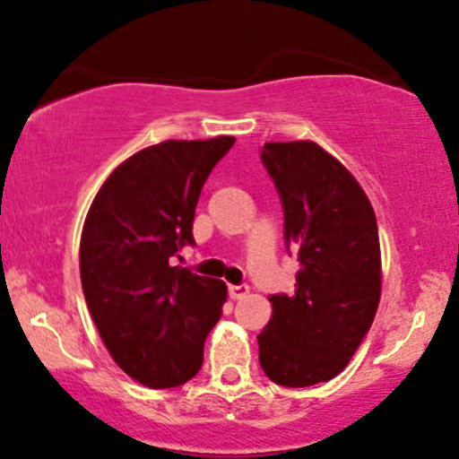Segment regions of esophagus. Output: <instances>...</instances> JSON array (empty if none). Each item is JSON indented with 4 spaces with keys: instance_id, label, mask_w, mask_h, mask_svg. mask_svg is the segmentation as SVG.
<instances>
[{
    "instance_id": "1",
    "label": "esophagus",
    "mask_w": 459,
    "mask_h": 459,
    "mask_svg": "<svg viewBox=\"0 0 459 459\" xmlns=\"http://www.w3.org/2000/svg\"><path fill=\"white\" fill-rule=\"evenodd\" d=\"M247 293H249L247 284H240V287H236V284H231V287H230V298H231V299H243Z\"/></svg>"
}]
</instances>
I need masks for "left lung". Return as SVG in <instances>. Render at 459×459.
<instances>
[{"mask_svg":"<svg viewBox=\"0 0 459 459\" xmlns=\"http://www.w3.org/2000/svg\"><path fill=\"white\" fill-rule=\"evenodd\" d=\"M263 164L299 269L293 295L269 298L258 359L278 385L308 387L337 377L374 322L383 284L377 216L352 172L315 142H267Z\"/></svg>","mask_w":459,"mask_h":459,"instance_id":"obj_1","label":"left lung"}]
</instances>
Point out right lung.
<instances>
[{
    "mask_svg": "<svg viewBox=\"0 0 459 459\" xmlns=\"http://www.w3.org/2000/svg\"><path fill=\"white\" fill-rule=\"evenodd\" d=\"M234 144L166 140L137 151L100 186L81 236V282L107 350L146 387L190 381L228 299L225 282L172 267L195 243L192 221L205 179Z\"/></svg>",
    "mask_w": 459,
    "mask_h": 459,
    "instance_id": "right-lung-1",
    "label": "right lung"
}]
</instances>
